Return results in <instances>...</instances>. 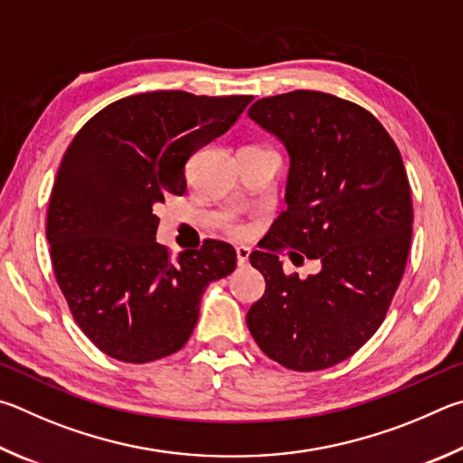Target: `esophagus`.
I'll return each instance as SVG.
<instances>
[{"instance_id": "obj_1", "label": "esophagus", "mask_w": 463, "mask_h": 463, "mask_svg": "<svg viewBox=\"0 0 463 463\" xmlns=\"http://www.w3.org/2000/svg\"><path fill=\"white\" fill-rule=\"evenodd\" d=\"M236 256H238V264H240V266H246V264H248V258H250V248L238 246V248H236Z\"/></svg>"}]
</instances>
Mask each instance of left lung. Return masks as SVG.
I'll list each match as a JSON object with an SVG mask.
<instances>
[{
  "instance_id": "8db88e82",
  "label": "left lung",
  "mask_w": 463,
  "mask_h": 463,
  "mask_svg": "<svg viewBox=\"0 0 463 463\" xmlns=\"http://www.w3.org/2000/svg\"><path fill=\"white\" fill-rule=\"evenodd\" d=\"M248 116L290 156L287 211L250 254L266 290L248 329L280 366L326 370L376 334L401 285L412 236L407 170L383 124L335 95L264 97ZM288 245L319 257L322 272L287 278L278 254Z\"/></svg>"
}]
</instances>
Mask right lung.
<instances>
[{
  "mask_svg": "<svg viewBox=\"0 0 463 463\" xmlns=\"http://www.w3.org/2000/svg\"><path fill=\"white\" fill-rule=\"evenodd\" d=\"M252 95L152 91L113 101L64 152L46 240L72 319L109 358L154 362L181 350L203 290L236 269V250L205 240L173 260L156 241V203L184 194V165L225 134Z\"/></svg>",
  "mask_w": 463,
  "mask_h": 463,
  "instance_id": "add662e5",
  "label": "right lung"
}]
</instances>
